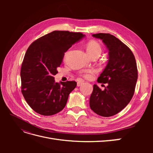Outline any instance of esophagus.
<instances>
[{
	"instance_id": "34e87169",
	"label": "esophagus",
	"mask_w": 153,
	"mask_h": 153,
	"mask_svg": "<svg viewBox=\"0 0 153 153\" xmlns=\"http://www.w3.org/2000/svg\"><path fill=\"white\" fill-rule=\"evenodd\" d=\"M82 84H84V82H80V81H79V82H77V86H78V87L81 86Z\"/></svg>"
}]
</instances>
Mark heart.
Masks as SVG:
<instances>
[{
    "instance_id": "obj_1",
    "label": "heart",
    "mask_w": 153,
    "mask_h": 153,
    "mask_svg": "<svg viewBox=\"0 0 153 153\" xmlns=\"http://www.w3.org/2000/svg\"><path fill=\"white\" fill-rule=\"evenodd\" d=\"M86 50L87 52L90 56H92L94 55H100L101 53V47L98 42L96 41L92 40L89 41V43L87 44L86 46ZM85 78H89L91 76V73H85L84 75Z\"/></svg>"
}]
</instances>
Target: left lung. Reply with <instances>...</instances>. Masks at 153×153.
I'll return each mask as SVG.
<instances>
[{
  "label": "left lung",
  "mask_w": 153,
  "mask_h": 153,
  "mask_svg": "<svg viewBox=\"0 0 153 153\" xmlns=\"http://www.w3.org/2000/svg\"><path fill=\"white\" fill-rule=\"evenodd\" d=\"M102 40L108 50V64L98 82L108 84L104 91L96 84L90 97L91 109L103 117H110L124 109L131 101L138 78L135 58L131 50L110 34H92Z\"/></svg>",
  "instance_id": "8db88e82"
}]
</instances>
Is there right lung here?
<instances>
[{"label":"right lung","instance_id":"obj_1","mask_svg":"<svg viewBox=\"0 0 153 153\" xmlns=\"http://www.w3.org/2000/svg\"><path fill=\"white\" fill-rule=\"evenodd\" d=\"M85 35L81 32L55 30L34 41L23 61L20 76L22 92L36 112L52 115L66 105L69 94L76 86L75 81L55 82L64 53Z\"/></svg>","mask_w":153,"mask_h":153}]
</instances>
